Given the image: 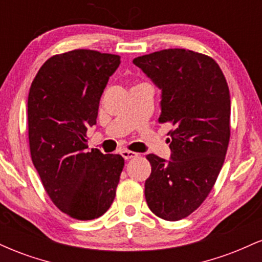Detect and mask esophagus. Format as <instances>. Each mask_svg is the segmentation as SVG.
Returning <instances> with one entry per match:
<instances>
[{
	"instance_id": "34e87169",
	"label": "esophagus",
	"mask_w": 262,
	"mask_h": 262,
	"mask_svg": "<svg viewBox=\"0 0 262 262\" xmlns=\"http://www.w3.org/2000/svg\"><path fill=\"white\" fill-rule=\"evenodd\" d=\"M123 158L125 159V160H129V159H133V158H137L138 154L137 152L134 151H130V150H123V151L121 152Z\"/></svg>"
}]
</instances>
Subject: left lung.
<instances>
[{
    "mask_svg": "<svg viewBox=\"0 0 262 262\" xmlns=\"http://www.w3.org/2000/svg\"><path fill=\"white\" fill-rule=\"evenodd\" d=\"M161 89L159 123H171V160L146 155L150 210L175 222L194 212L224 164L230 139V96L223 71L208 55L165 49L133 60Z\"/></svg>",
    "mask_w": 262,
    "mask_h": 262,
    "instance_id": "obj_1",
    "label": "left lung"
}]
</instances>
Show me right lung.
<instances>
[{"label": "right lung", "mask_w": 262, "mask_h": 262, "mask_svg": "<svg viewBox=\"0 0 262 262\" xmlns=\"http://www.w3.org/2000/svg\"><path fill=\"white\" fill-rule=\"evenodd\" d=\"M121 56L76 49L49 58L28 95V138L45 192L69 217L91 221L116 197L124 159L87 150L101 96Z\"/></svg>", "instance_id": "1"}]
</instances>
